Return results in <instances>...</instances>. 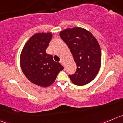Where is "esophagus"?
Segmentation results:
<instances>
[{"label":"esophagus","mask_w":123,"mask_h":123,"mask_svg":"<svg viewBox=\"0 0 123 123\" xmlns=\"http://www.w3.org/2000/svg\"><path fill=\"white\" fill-rule=\"evenodd\" d=\"M60 63L62 64V65H64V63H63V61L62 60H60Z\"/></svg>","instance_id":"esophagus-1"}]
</instances>
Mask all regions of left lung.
Listing matches in <instances>:
<instances>
[{
	"label": "left lung",
	"instance_id": "left-lung-1",
	"mask_svg": "<svg viewBox=\"0 0 123 123\" xmlns=\"http://www.w3.org/2000/svg\"><path fill=\"white\" fill-rule=\"evenodd\" d=\"M60 36L70 49L76 63V71L69 75L75 85L84 86L94 79L101 66L102 53L96 38L84 28L74 27L60 32Z\"/></svg>",
	"mask_w": 123,
	"mask_h": 123
}]
</instances>
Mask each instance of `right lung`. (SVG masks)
Here are the masks:
<instances>
[{"label": "right lung", "instance_id": "obj_1", "mask_svg": "<svg viewBox=\"0 0 123 123\" xmlns=\"http://www.w3.org/2000/svg\"><path fill=\"white\" fill-rule=\"evenodd\" d=\"M52 38V32L36 33L25 44L20 54L21 70L29 81L47 87L55 82L63 67L45 52Z\"/></svg>", "mask_w": 123, "mask_h": 123}]
</instances>
